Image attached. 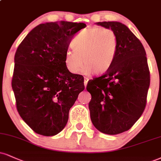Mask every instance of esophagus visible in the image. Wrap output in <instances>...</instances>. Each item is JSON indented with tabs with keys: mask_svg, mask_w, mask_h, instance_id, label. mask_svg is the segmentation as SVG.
<instances>
[{
	"mask_svg": "<svg viewBox=\"0 0 161 161\" xmlns=\"http://www.w3.org/2000/svg\"><path fill=\"white\" fill-rule=\"evenodd\" d=\"M89 79L88 78H86V77H85L84 78V85H85V87L87 86V84H88V82Z\"/></svg>",
	"mask_w": 161,
	"mask_h": 161,
	"instance_id": "esophagus-1",
	"label": "esophagus"
}]
</instances>
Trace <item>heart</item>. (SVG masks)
Listing matches in <instances>:
<instances>
[{"label":"heart","mask_w":161,"mask_h":161,"mask_svg":"<svg viewBox=\"0 0 161 161\" xmlns=\"http://www.w3.org/2000/svg\"><path fill=\"white\" fill-rule=\"evenodd\" d=\"M67 50L64 62L72 73H78L84 61L85 73L102 74L113 64L118 47L116 34L111 29L92 27L79 33Z\"/></svg>","instance_id":"1"}]
</instances>
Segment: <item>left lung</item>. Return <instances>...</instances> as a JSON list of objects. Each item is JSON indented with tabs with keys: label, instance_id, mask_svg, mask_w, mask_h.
<instances>
[{
	"label": "left lung",
	"instance_id": "obj_1",
	"mask_svg": "<svg viewBox=\"0 0 161 161\" xmlns=\"http://www.w3.org/2000/svg\"><path fill=\"white\" fill-rule=\"evenodd\" d=\"M96 25L115 32L118 47L109 69L87 85L92 94L88 104L91 120L101 133L115 135L128 130L146 107L150 85L146 53L125 25L119 22Z\"/></svg>",
	"mask_w": 161,
	"mask_h": 161
}]
</instances>
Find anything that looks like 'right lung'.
<instances>
[{"label":"right lung","instance_id":"add662e5","mask_svg":"<svg viewBox=\"0 0 161 161\" xmlns=\"http://www.w3.org/2000/svg\"><path fill=\"white\" fill-rule=\"evenodd\" d=\"M86 27L64 21L40 24L15 52L12 88L17 110L38 134L50 136L61 132L85 89L82 76L69 72L64 58L75 33Z\"/></svg>","mask_w":161,"mask_h":161}]
</instances>
